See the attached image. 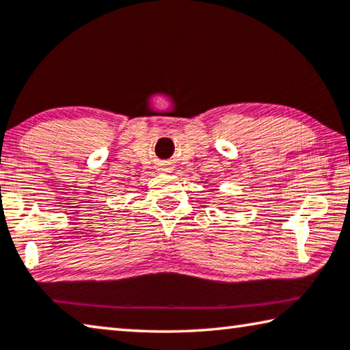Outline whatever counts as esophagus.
<instances>
[{
  "label": "esophagus",
  "instance_id": "34e87169",
  "mask_svg": "<svg viewBox=\"0 0 350 350\" xmlns=\"http://www.w3.org/2000/svg\"><path fill=\"white\" fill-rule=\"evenodd\" d=\"M160 171H162V173H170L171 168H170V166H162V168H160Z\"/></svg>",
  "mask_w": 350,
  "mask_h": 350
}]
</instances>
